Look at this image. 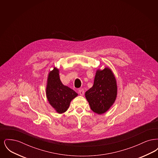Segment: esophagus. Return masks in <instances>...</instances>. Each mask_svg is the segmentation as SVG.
Returning <instances> with one entry per match:
<instances>
[{
	"mask_svg": "<svg viewBox=\"0 0 158 158\" xmlns=\"http://www.w3.org/2000/svg\"><path fill=\"white\" fill-rule=\"evenodd\" d=\"M78 92H79V94L81 95H84V90L83 89H79L78 90Z\"/></svg>",
	"mask_w": 158,
	"mask_h": 158,
	"instance_id": "1",
	"label": "esophagus"
}]
</instances>
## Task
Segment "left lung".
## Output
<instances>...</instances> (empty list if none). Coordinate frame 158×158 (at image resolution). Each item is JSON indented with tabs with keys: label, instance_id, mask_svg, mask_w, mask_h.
Listing matches in <instances>:
<instances>
[{
	"label": "left lung",
	"instance_id": "1",
	"mask_svg": "<svg viewBox=\"0 0 158 158\" xmlns=\"http://www.w3.org/2000/svg\"><path fill=\"white\" fill-rule=\"evenodd\" d=\"M117 93V82L112 71L106 68L97 71L93 86L85 92L90 109L98 114L105 113L114 102Z\"/></svg>",
	"mask_w": 158,
	"mask_h": 158
}]
</instances>
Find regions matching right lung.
I'll use <instances>...</instances> for the list:
<instances>
[{
    "label": "right lung",
    "mask_w": 158,
    "mask_h": 158,
    "mask_svg": "<svg viewBox=\"0 0 158 158\" xmlns=\"http://www.w3.org/2000/svg\"><path fill=\"white\" fill-rule=\"evenodd\" d=\"M59 71L54 68L49 73L46 89V95L50 105L59 114L67 111L71 101L77 94L61 82Z\"/></svg>",
    "instance_id": "right-lung-1"
}]
</instances>
